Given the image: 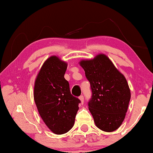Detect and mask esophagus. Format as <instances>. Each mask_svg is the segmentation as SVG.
<instances>
[{"label": "esophagus", "instance_id": "1", "mask_svg": "<svg viewBox=\"0 0 153 153\" xmlns=\"http://www.w3.org/2000/svg\"><path fill=\"white\" fill-rule=\"evenodd\" d=\"M79 100H80L81 103L83 104V102H84V97H83V95H81L80 97H79Z\"/></svg>", "mask_w": 153, "mask_h": 153}]
</instances>
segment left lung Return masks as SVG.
I'll return each instance as SVG.
<instances>
[{
	"label": "left lung",
	"instance_id": "1",
	"mask_svg": "<svg viewBox=\"0 0 153 153\" xmlns=\"http://www.w3.org/2000/svg\"><path fill=\"white\" fill-rule=\"evenodd\" d=\"M79 65L91 83L88 108L95 125L107 132L116 130L124 120L131 98L125 76L103 53L93 59L81 60Z\"/></svg>",
	"mask_w": 153,
	"mask_h": 153
}]
</instances>
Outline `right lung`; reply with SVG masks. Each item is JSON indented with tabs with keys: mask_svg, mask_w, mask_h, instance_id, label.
I'll list each match as a JSON object with an SVG mask.
<instances>
[{
	"mask_svg": "<svg viewBox=\"0 0 153 153\" xmlns=\"http://www.w3.org/2000/svg\"><path fill=\"white\" fill-rule=\"evenodd\" d=\"M68 63L56 56L44 62L35 81L34 100L44 123L52 132L62 134L73 127L81 101L70 93L64 78Z\"/></svg>",
	"mask_w": 153,
	"mask_h": 153,
	"instance_id": "obj_1",
	"label": "right lung"
}]
</instances>
